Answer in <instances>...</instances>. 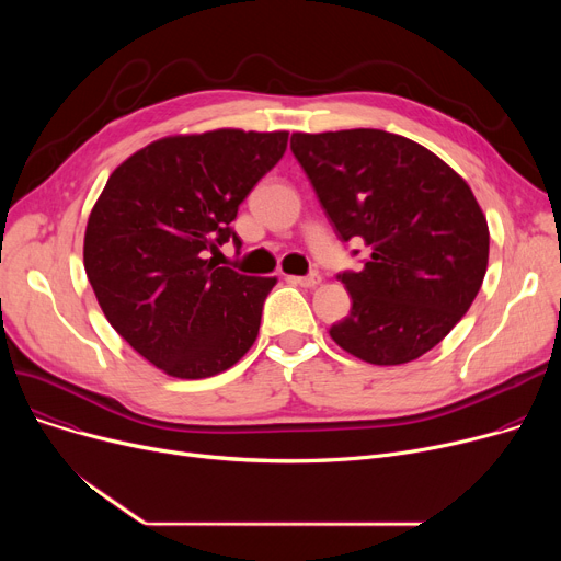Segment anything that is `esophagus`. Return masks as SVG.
Here are the masks:
<instances>
[{
	"label": "esophagus",
	"mask_w": 561,
	"mask_h": 561,
	"mask_svg": "<svg viewBox=\"0 0 561 561\" xmlns=\"http://www.w3.org/2000/svg\"><path fill=\"white\" fill-rule=\"evenodd\" d=\"M290 284H298V286H305V288H313L320 284V275H307V277H288Z\"/></svg>",
	"instance_id": "1"
}]
</instances>
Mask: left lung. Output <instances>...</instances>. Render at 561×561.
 <instances>
[{
    "label": "left lung",
    "mask_w": 561,
    "mask_h": 561,
    "mask_svg": "<svg viewBox=\"0 0 561 561\" xmlns=\"http://www.w3.org/2000/svg\"><path fill=\"white\" fill-rule=\"evenodd\" d=\"M290 150L339 239L370 248L359 273L339 275L352 309L330 336L375 366L423 357L486 273L489 225L473 191L427 147L381 129L296 131Z\"/></svg>",
    "instance_id": "left-lung-1"
}]
</instances>
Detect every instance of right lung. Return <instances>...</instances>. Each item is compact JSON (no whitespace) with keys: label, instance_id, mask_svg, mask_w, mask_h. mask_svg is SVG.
Returning <instances> with one entry per match:
<instances>
[{"label":"right lung","instance_id":"1","mask_svg":"<svg viewBox=\"0 0 561 561\" xmlns=\"http://www.w3.org/2000/svg\"><path fill=\"white\" fill-rule=\"evenodd\" d=\"M288 131L214 129L159 138L117 165L88 216L83 268L136 352L170 377L231 368L254 345L277 277H250L214 254L239 204L286 152Z\"/></svg>","mask_w":561,"mask_h":561}]
</instances>
